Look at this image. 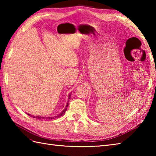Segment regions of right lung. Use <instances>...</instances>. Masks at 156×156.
<instances>
[{
    "label": "right lung",
    "mask_w": 156,
    "mask_h": 156,
    "mask_svg": "<svg viewBox=\"0 0 156 156\" xmlns=\"http://www.w3.org/2000/svg\"><path fill=\"white\" fill-rule=\"evenodd\" d=\"M69 99L70 98V94H69V98H68ZM68 107V102L67 103V105H66V108L64 109V111H63L60 114H59L58 115H57V116H54V117H41V116H33V115H31L30 114H28V113H27V114H28V115H29L30 116V117H33L34 118H35V119H39V120H40V119H46V120H47V119H49V120H50V119H58V118H59V117H61V116H62L63 115H64L65 112H66V111L67 110V107Z\"/></svg>",
    "instance_id": "right-lung-1"
}]
</instances>
